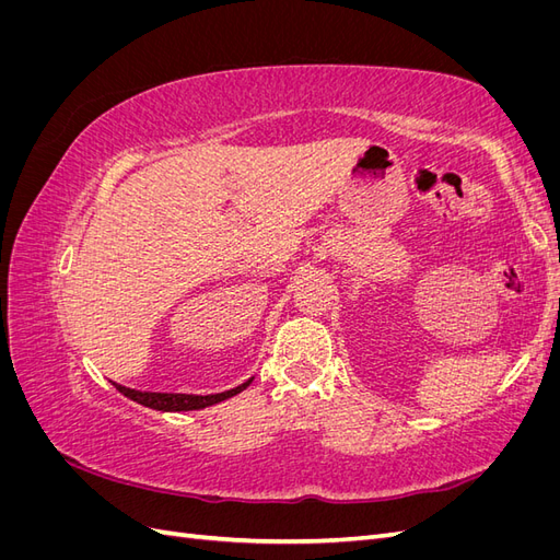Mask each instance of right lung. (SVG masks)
Segmentation results:
<instances>
[{
    "mask_svg": "<svg viewBox=\"0 0 560 560\" xmlns=\"http://www.w3.org/2000/svg\"><path fill=\"white\" fill-rule=\"evenodd\" d=\"M252 383V378H247L245 383L235 385L231 389H224V393H214V395H186V393H142V389H132L126 385H118L112 381V385L118 389V393L126 395L128 399L138 401L142 406H149V409L156 411H196V409H206V406L224 401L233 395L243 393V389Z\"/></svg>",
    "mask_w": 560,
    "mask_h": 560,
    "instance_id": "add662e5",
    "label": "right lung"
}]
</instances>
